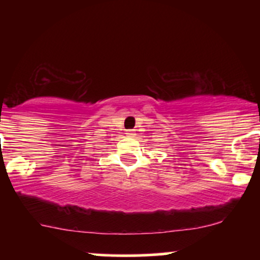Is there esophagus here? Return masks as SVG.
Wrapping results in <instances>:
<instances>
[{
    "mask_svg": "<svg viewBox=\"0 0 260 260\" xmlns=\"http://www.w3.org/2000/svg\"><path fill=\"white\" fill-rule=\"evenodd\" d=\"M126 134H127V136H129V137H134V136H136V133H134L132 129L127 131V133H126Z\"/></svg>",
    "mask_w": 260,
    "mask_h": 260,
    "instance_id": "34e87169",
    "label": "esophagus"
}]
</instances>
